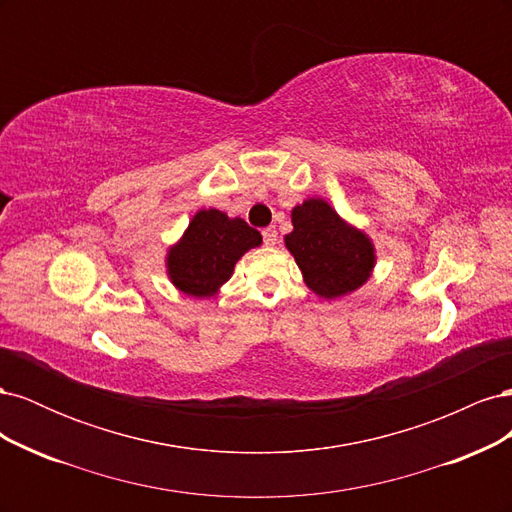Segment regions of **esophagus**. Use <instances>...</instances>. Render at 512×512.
Segmentation results:
<instances>
[{"label":"esophagus","mask_w":512,"mask_h":512,"mask_svg":"<svg viewBox=\"0 0 512 512\" xmlns=\"http://www.w3.org/2000/svg\"><path fill=\"white\" fill-rule=\"evenodd\" d=\"M262 241H265V245H275L277 243V230L275 228H265L262 230Z\"/></svg>","instance_id":"1"}]
</instances>
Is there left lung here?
<instances>
[{"label": "left lung", "instance_id": "8db88e82", "mask_svg": "<svg viewBox=\"0 0 512 512\" xmlns=\"http://www.w3.org/2000/svg\"><path fill=\"white\" fill-rule=\"evenodd\" d=\"M294 230L286 247L297 260L305 284L324 299H337L367 282L374 269V245L348 226L327 200L309 198L292 209Z\"/></svg>", "mask_w": 512, "mask_h": 512}]
</instances>
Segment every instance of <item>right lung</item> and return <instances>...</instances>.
<instances>
[{
  "label": "right lung",
  "mask_w": 512,
  "mask_h": 512,
  "mask_svg": "<svg viewBox=\"0 0 512 512\" xmlns=\"http://www.w3.org/2000/svg\"><path fill=\"white\" fill-rule=\"evenodd\" d=\"M260 243V232L241 218H228L218 209H203L168 252V275L185 294L211 297L228 282L237 260Z\"/></svg>",
  "instance_id": "1"
}]
</instances>
